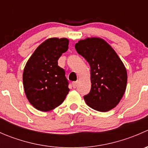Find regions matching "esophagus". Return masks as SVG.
Masks as SVG:
<instances>
[{
  "instance_id": "esophagus-1",
  "label": "esophagus",
  "mask_w": 148,
  "mask_h": 148,
  "mask_svg": "<svg viewBox=\"0 0 148 148\" xmlns=\"http://www.w3.org/2000/svg\"><path fill=\"white\" fill-rule=\"evenodd\" d=\"M77 85H78V82H74L72 83V86L74 88L77 87Z\"/></svg>"
}]
</instances>
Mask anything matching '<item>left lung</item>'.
Listing matches in <instances>:
<instances>
[{"mask_svg":"<svg viewBox=\"0 0 148 148\" xmlns=\"http://www.w3.org/2000/svg\"><path fill=\"white\" fill-rule=\"evenodd\" d=\"M75 49L90 65L91 90L84 97L86 104L102 112L114 108L126 90L127 74L123 62L101 38L80 40Z\"/></svg>","mask_w":148,"mask_h":148,"instance_id":"obj_1","label":"left lung"}]
</instances>
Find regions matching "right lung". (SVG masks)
Returning <instances> with one entry per match:
<instances>
[{"label":"right lung","mask_w":148,"mask_h":148,"mask_svg":"<svg viewBox=\"0 0 148 148\" xmlns=\"http://www.w3.org/2000/svg\"><path fill=\"white\" fill-rule=\"evenodd\" d=\"M69 39L50 38L40 44L24 67L23 82L30 104L48 112L60 105L69 92L64 70L58 66L59 57L68 50Z\"/></svg>","instance_id":"right-lung-1"}]
</instances>
